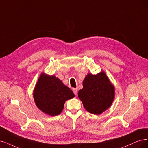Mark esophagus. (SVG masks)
Returning a JSON list of instances; mask_svg holds the SVG:
<instances>
[{
  "label": "esophagus",
  "mask_w": 148,
  "mask_h": 148,
  "mask_svg": "<svg viewBox=\"0 0 148 148\" xmlns=\"http://www.w3.org/2000/svg\"><path fill=\"white\" fill-rule=\"evenodd\" d=\"M73 91L75 95H77V88H73Z\"/></svg>",
  "instance_id": "1"
}]
</instances>
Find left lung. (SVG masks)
Returning a JSON list of instances; mask_svg holds the SVG:
<instances>
[{
    "mask_svg": "<svg viewBox=\"0 0 148 148\" xmlns=\"http://www.w3.org/2000/svg\"><path fill=\"white\" fill-rule=\"evenodd\" d=\"M114 95V87L103 71L96 75L87 74L83 88L78 92L84 108L94 114H99L110 107Z\"/></svg>",
    "mask_w": 148,
    "mask_h": 148,
    "instance_id": "obj_1",
    "label": "left lung"
}]
</instances>
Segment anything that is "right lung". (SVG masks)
<instances>
[{
  "mask_svg": "<svg viewBox=\"0 0 148 148\" xmlns=\"http://www.w3.org/2000/svg\"><path fill=\"white\" fill-rule=\"evenodd\" d=\"M33 95L37 107L53 116L61 113L65 102L75 96L73 91L62 80L44 73L38 80Z\"/></svg>",
  "mask_w": 148,
  "mask_h": 148,
  "instance_id": "1",
  "label": "right lung"
}]
</instances>
